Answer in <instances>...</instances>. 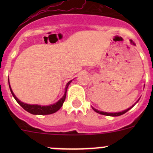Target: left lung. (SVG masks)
Segmentation results:
<instances>
[{
	"mask_svg": "<svg viewBox=\"0 0 153 153\" xmlns=\"http://www.w3.org/2000/svg\"><path fill=\"white\" fill-rule=\"evenodd\" d=\"M130 43H131V44H133V45H135V44L133 42V41H132V40H130ZM138 101H139V100H138V101H136V103L138 102ZM136 103H135V104H136ZM135 104H134L133 105H132V106H130V107H129V108H128V109H126V110L122 111V112H102V111L98 110V109H95V108H93V107H92V109H93V110L95 111V112H96L97 113L101 114V115H108V116H114V117H115V116H119V115H123V114L126 113V112H127L128 110H129V109H132V108L133 107V106L135 105Z\"/></svg>",
	"mask_w": 153,
	"mask_h": 153,
	"instance_id": "obj_1",
	"label": "left lung"
}]
</instances>
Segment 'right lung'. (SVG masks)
<instances>
[{
  "instance_id": "obj_1",
  "label": "right lung",
  "mask_w": 153,
  "mask_h": 153,
  "mask_svg": "<svg viewBox=\"0 0 153 153\" xmlns=\"http://www.w3.org/2000/svg\"><path fill=\"white\" fill-rule=\"evenodd\" d=\"M72 81H69L67 84V86H66L65 87V92H64V95H63L62 98H61L59 101H57L55 104H51V105H48V106H41V105H38V104H25V103L22 102V101H20V100L15 96V94H14L13 92H12V89H11L10 84V80H9V86H10V89L11 92H12V95H13L15 99L16 100L17 102L22 106L26 111H27V112H29V113L33 114V115H49V114L55 113V112H57V111L59 110V109H61V107L62 106L63 104H64V101H65L66 99L67 88L69 84H70V83L72 82Z\"/></svg>"
}]
</instances>
